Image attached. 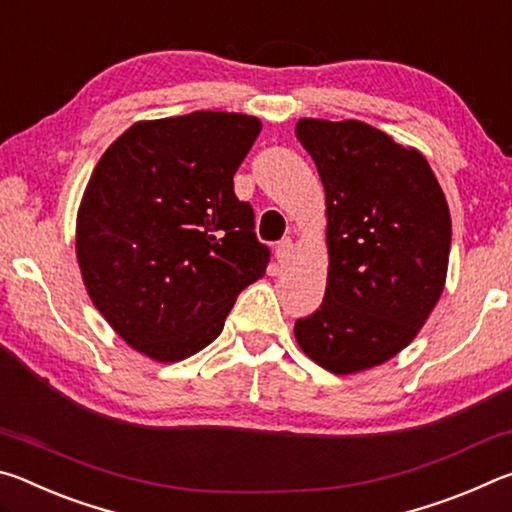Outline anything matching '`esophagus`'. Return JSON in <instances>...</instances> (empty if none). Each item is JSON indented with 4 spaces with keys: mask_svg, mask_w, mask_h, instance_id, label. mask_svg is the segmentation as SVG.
I'll return each mask as SVG.
<instances>
[{
    "mask_svg": "<svg viewBox=\"0 0 512 512\" xmlns=\"http://www.w3.org/2000/svg\"><path fill=\"white\" fill-rule=\"evenodd\" d=\"M291 255H293V241L291 239L277 241V246H275V259H277V262L287 264L289 259H291Z\"/></svg>",
    "mask_w": 512,
    "mask_h": 512,
    "instance_id": "esophagus-1",
    "label": "esophagus"
}]
</instances>
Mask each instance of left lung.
Segmentation results:
<instances>
[{"mask_svg": "<svg viewBox=\"0 0 512 512\" xmlns=\"http://www.w3.org/2000/svg\"><path fill=\"white\" fill-rule=\"evenodd\" d=\"M296 137L325 187L329 271L323 305L293 332L318 366L350 375L420 332L445 287L452 219L424 155L377 128L300 119Z\"/></svg>", "mask_w": 512, "mask_h": 512, "instance_id": "8db88e82", "label": "left lung"}]
</instances>
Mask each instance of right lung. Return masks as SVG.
Here are the masks:
<instances>
[{
  "instance_id": "obj_1",
  "label": "right lung",
  "mask_w": 512,
  "mask_h": 512,
  "mask_svg": "<svg viewBox=\"0 0 512 512\" xmlns=\"http://www.w3.org/2000/svg\"><path fill=\"white\" fill-rule=\"evenodd\" d=\"M262 121L239 112L137 121L101 155L76 219V257L94 307L131 348L160 363L221 334L264 275L235 173Z\"/></svg>"
}]
</instances>
